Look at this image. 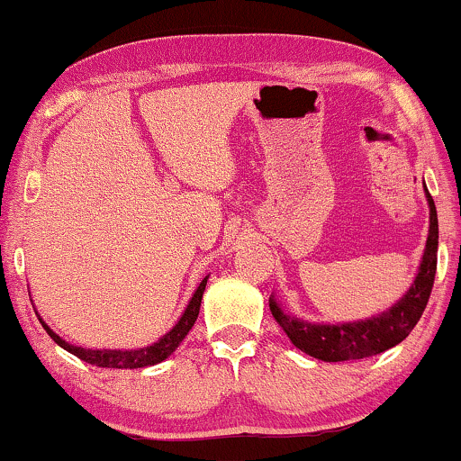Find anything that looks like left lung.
Listing matches in <instances>:
<instances>
[{"instance_id":"left-lung-1","label":"left lung","mask_w":461,"mask_h":461,"mask_svg":"<svg viewBox=\"0 0 461 461\" xmlns=\"http://www.w3.org/2000/svg\"><path fill=\"white\" fill-rule=\"evenodd\" d=\"M428 202L429 236L428 244H425L421 267H419L415 283H412V287L406 291L404 298H402L395 306L389 308L387 312L357 323L312 325L306 321H298L295 317H289V314H285L281 308H278L276 302L270 300L272 317L276 319V323L281 325L285 334L289 336V340L294 342L300 351L323 361L364 359L400 345V342L411 334L419 319H421L425 306H428L436 276L438 217H436V206L429 194Z\"/></svg>"}]
</instances>
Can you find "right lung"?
Segmentation results:
<instances>
[{"instance_id": "1", "label": "right lung", "mask_w": 461, "mask_h": 461, "mask_svg": "<svg viewBox=\"0 0 461 461\" xmlns=\"http://www.w3.org/2000/svg\"><path fill=\"white\" fill-rule=\"evenodd\" d=\"M206 281L208 276L203 278L200 283V287L194 294V298H191L187 311L183 312V317H180V321L174 325V328L167 331L166 336L159 338V340L155 342V345L150 347H144V348H138V351H108V348H104V351H93V348H83V347H74L69 345V342L63 340L52 331L49 325H46L42 319H40V323H42V328L49 331V336L52 340L57 342L61 348H66L72 355H76L78 359L86 361V364L91 366H100V368H144V366H155L159 364L167 357V355H172L176 351V347L183 342V338L189 334V330L194 328L197 314H200V304H202V295H203V289H206Z\"/></svg>"}]
</instances>
